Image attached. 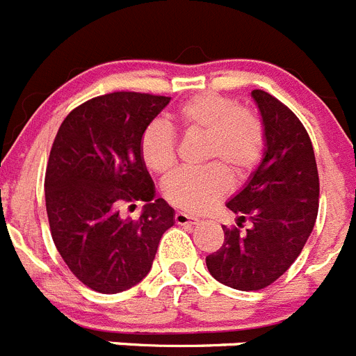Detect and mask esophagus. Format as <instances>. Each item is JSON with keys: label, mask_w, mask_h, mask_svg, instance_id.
<instances>
[{"label": "esophagus", "mask_w": 356, "mask_h": 356, "mask_svg": "<svg viewBox=\"0 0 356 356\" xmlns=\"http://www.w3.org/2000/svg\"><path fill=\"white\" fill-rule=\"evenodd\" d=\"M175 222H176V225H180V226L196 225V222H200V219H196V217H193V216H188V213H185V212H176L175 213Z\"/></svg>", "instance_id": "esophagus-1"}]
</instances>
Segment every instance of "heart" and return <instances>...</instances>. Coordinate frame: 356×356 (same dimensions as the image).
Here are the masks:
<instances>
[{
  "instance_id": "obj_1",
  "label": "heart",
  "mask_w": 356,
  "mask_h": 356,
  "mask_svg": "<svg viewBox=\"0 0 356 356\" xmlns=\"http://www.w3.org/2000/svg\"><path fill=\"white\" fill-rule=\"evenodd\" d=\"M185 134H203L200 169H184L162 187L163 197L188 213H203L232 187V175L244 180L260 163L266 151V127L250 106L216 92L197 94L181 103L171 115ZM140 159L149 171L169 175L176 168L178 137L165 121L149 122L140 135Z\"/></svg>"
}]
</instances>
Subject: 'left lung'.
<instances>
[{
  "label": "left lung",
  "mask_w": 356,
  "mask_h": 356,
  "mask_svg": "<svg viewBox=\"0 0 356 356\" xmlns=\"http://www.w3.org/2000/svg\"><path fill=\"white\" fill-rule=\"evenodd\" d=\"M266 127V155L250 184L228 201L237 226L207 257L210 275L237 291H260L300 257L319 210V175L312 140L287 105L266 90L251 92ZM252 228L241 232L242 222Z\"/></svg>",
  "instance_id": "8db88e82"
}]
</instances>
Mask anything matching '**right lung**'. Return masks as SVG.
<instances>
[{"instance_id": "right-lung-1", "label": "right lung", "mask_w": 356, "mask_h": 356, "mask_svg": "<svg viewBox=\"0 0 356 356\" xmlns=\"http://www.w3.org/2000/svg\"><path fill=\"white\" fill-rule=\"evenodd\" d=\"M169 97L118 92L72 108L53 140L44 196L49 232L69 271L102 294L137 285L149 273L160 237L175 225L172 209L155 200L140 159V135ZM144 200L139 220L118 210Z\"/></svg>"}]
</instances>
